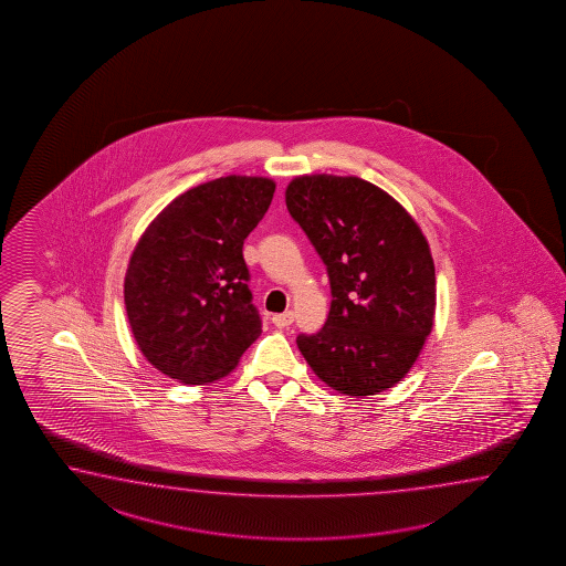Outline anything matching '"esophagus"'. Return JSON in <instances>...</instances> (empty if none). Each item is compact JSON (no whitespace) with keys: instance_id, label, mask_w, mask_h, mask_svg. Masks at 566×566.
<instances>
[{"instance_id":"obj_1","label":"esophagus","mask_w":566,"mask_h":566,"mask_svg":"<svg viewBox=\"0 0 566 566\" xmlns=\"http://www.w3.org/2000/svg\"><path fill=\"white\" fill-rule=\"evenodd\" d=\"M273 323H275V327H279V329H285V327L293 323V311H285V313L273 315Z\"/></svg>"}]
</instances>
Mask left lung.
<instances>
[{
	"instance_id": "obj_1",
	"label": "left lung",
	"mask_w": 566,
	"mask_h": 566,
	"mask_svg": "<svg viewBox=\"0 0 566 566\" xmlns=\"http://www.w3.org/2000/svg\"><path fill=\"white\" fill-rule=\"evenodd\" d=\"M289 212L327 266L332 310L297 345L329 388L364 398L394 388L416 364L436 313L430 244L398 200L364 178L305 175Z\"/></svg>"
}]
</instances>
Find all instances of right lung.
<instances>
[{
	"instance_id": "right-lung-1",
	"label": "right lung",
	"mask_w": 566,
	"mask_h": 566,
	"mask_svg": "<svg viewBox=\"0 0 566 566\" xmlns=\"http://www.w3.org/2000/svg\"><path fill=\"white\" fill-rule=\"evenodd\" d=\"M265 177L214 178L156 214L134 247L124 303L138 349L180 384L233 371L261 335L243 243L273 200Z\"/></svg>"
}]
</instances>
